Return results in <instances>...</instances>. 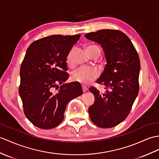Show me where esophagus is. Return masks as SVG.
I'll return each mask as SVG.
<instances>
[{
    "instance_id": "obj_1",
    "label": "esophagus",
    "mask_w": 159,
    "mask_h": 159,
    "mask_svg": "<svg viewBox=\"0 0 159 159\" xmlns=\"http://www.w3.org/2000/svg\"><path fill=\"white\" fill-rule=\"evenodd\" d=\"M82 89H83V92H85V91H87V88L86 87H84V86H83V87H82Z\"/></svg>"
}]
</instances>
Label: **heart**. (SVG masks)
Returning <instances> with one entry per match:
<instances>
[{"instance_id":"1","label":"heart","mask_w":159,"mask_h":159,"mask_svg":"<svg viewBox=\"0 0 159 159\" xmlns=\"http://www.w3.org/2000/svg\"><path fill=\"white\" fill-rule=\"evenodd\" d=\"M87 51L89 55L91 52H98L100 54V49L97 45H91L87 47ZM66 61L68 64H72V51L68 55ZM98 76V72L93 68H79L72 73V79L75 82L79 83L83 85H87L97 78Z\"/></svg>"}]
</instances>
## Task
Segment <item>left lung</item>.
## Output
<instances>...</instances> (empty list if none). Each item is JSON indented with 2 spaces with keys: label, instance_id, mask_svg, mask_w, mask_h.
Masks as SVG:
<instances>
[{
  "label": "left lung",
  "instance_id": "left-lung-1",
  "mask_svg": "<svg viewBox=\"0 0 159 159\" xmlns=\"http://www.w3.org/2000/svg\"><path fill=\"white\" fill-rule=\"evenodd\" d=\"M84 36L102 47L106 64L97 83L110 88L105 93L89 88L95 96L88 110L89 117L99 127H115L126 119L139 93L138 54L128 36L116 30H101Z\"/></svg>",
  "mask_w": 159,
  "mask_h": 159
}]
</instances>
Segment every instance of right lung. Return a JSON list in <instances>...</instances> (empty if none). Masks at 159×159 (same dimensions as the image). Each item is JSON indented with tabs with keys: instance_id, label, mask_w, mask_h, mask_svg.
<instances>
[{
	"instance_id": "obj_1",
	"label": "right lung",
	"mask_w": 159,
	"mask_h": 159,
	"mask_svg": "<svg viewBox=\"0 0 159 159\" xmlns=\"http://www.w3.org/2000/svg\"><path fill=\"white\" fill-rule=\"evenodd\" d=\"M80 36L52 35L28 48L20 68L19 93L25 116L36 127H57L68 103L83 93L80 83H63L69 77L66 57Z\"/></svg>"
}]
</instances>
